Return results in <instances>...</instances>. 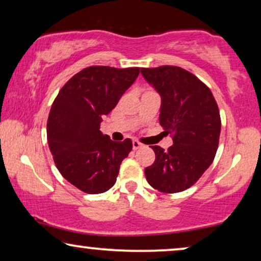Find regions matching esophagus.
<instances>
[{
	"label": "esophagus",
	"mask_w": 261,
	"mask_h": 261,
	"mask_svg": "<svg viewBox=\"0 0 261 261\" xmlns=\"http://www.w3.org/2000/svg\"><path fill=\"white\" fill-rule=\"evenodd\" d=\"M140 147H142V144H140V142L137 140H134L133 141V149H139Z\"/></svg>",
	"instance_id": "1"
}]
</instances>
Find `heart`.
Segmentation results:
<instances>
[{"instance_id": "1", "label": "heart", "mask_w": 261, "mask_h": 261, "mask_svg": "<svg viewBox=\"0 0 261 261\" xmlns=\"http://www.w3.org/2000/svg\"><path fill=\"white\" fill-rule=\"evenodd\" d=\"M147 91H152V90H147Z\"/></svg>"}]
</instances>
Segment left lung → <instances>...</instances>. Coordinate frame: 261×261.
Returning <instances> with one entry per match:
<instances>
[{"label":"left lung","instance_id":"obj_1","mask_svg":"<svg viewBox=\"0 0 261 261\" xmlns=\"http://www.w3.org/2000/svg\"><path fill=\"white\" fill-rule=\"evenodd\" d=\"M162 96L159 121L173 145L167 151L152 146L155 160L145 169L152 188L165 194L192 187L212 165L219 147L220 110L210 89L179 66L141 69Z\"/></svg>","mask_w":261,"mask_h":261}]
</instances>
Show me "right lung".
<instances>
[{"label": "right lung", "mask_w": 261, "mask_h": 261, "mask_svg": "<svg viewBox=\"0 0 261 261\" xmlns=\"http://www.w3.org/2000/svg\"><path fill=\"white\" fill-rule=\"evenodd\" d=\"M139 73L140 67H85L53 101L47 120L49 151L62 176L81 191L94 195L109 190L133 148L130 139L110 140L99 124Z\"/></svg>", "instance_id": "add662e5"}]
</instances>
